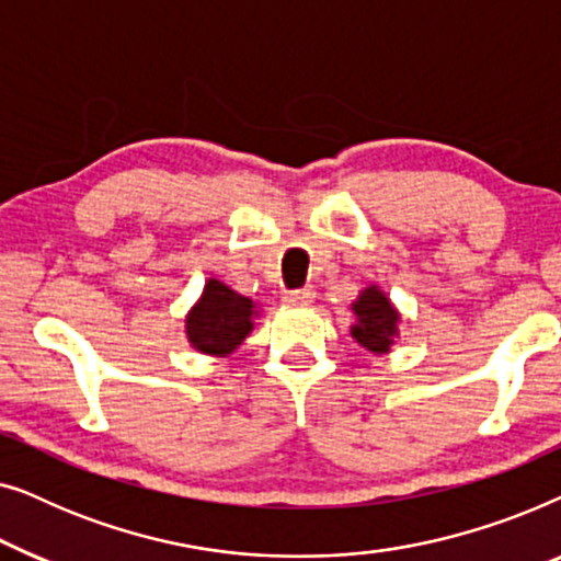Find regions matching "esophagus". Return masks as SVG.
I'll use <instances>...</instances> for the list:
<instances>
[{
    "label": "esophagus",
    "instance_id": "34e87169",
    "mask_svg": "<svg viewBox=\"0 0 561 561\" xmlns=\"http://www.w3.org/2000/svg\"><path fill=\"white\" fill-rule=\"evenodd\" d=\"M313 296H317V290L311 286H304V288H296V290H288L286 296V304H311Z\"/></svg>",
    "mask_w": 561,
    "mask_h": 561
}]
</instances>
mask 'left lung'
Returning a JSON list of instances; mask_svg holds the SVG:
<instances>
[{"mask_svg": "<svg viewBox=\"0 0 561 561\" xmlns=\"http://www.w3.org/2000/svg\"><path fill=\"white\" fill-rule=\"evenodd\" d=\"M357 324L352 327V336L370 352H388L396 336L398 313L378 288L363 290L355 304Z\"/></svg>", "mask_w": 561, "mask_h": 561, "instance_id": "8db88e82", "label": "left lung"}]
</instances>
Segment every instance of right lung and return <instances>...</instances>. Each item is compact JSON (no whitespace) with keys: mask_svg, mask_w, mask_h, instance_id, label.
Returning a JSON list of instances; mask_svg holds the SVG:
<instances>
[{"mask_svg":"<svg viewBox=\"0 0 561 561\" xmlns=\"http://www.w3.org/2000/svg\"><path fill=\"white\" fill-rule=\"evenodd\" d=\"M252 301L219 280H209L188 313V340L206 355H229L252 329Z\"/></svg>","mask_w":561,"mask_h":561,"instance_id":"right-lung-1","label":"right lung"}]
</instances>
